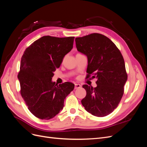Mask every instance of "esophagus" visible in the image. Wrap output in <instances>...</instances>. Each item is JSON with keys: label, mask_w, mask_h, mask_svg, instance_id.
<instances>
[{"label": "esophagus", "mask_w": 147, "mask_h": 147, "mask_svg": "<svg viewBox=\"0 0 147 147\" xmlns=\"http://www.w3.org/2000/svg\"><path fill=\"white\" fill-rule=\"evenodd\" d=\"M81 88V85L80 84H75V89H78Z\"/></svg>", "instance_id": "obj_1"}]
</instances>
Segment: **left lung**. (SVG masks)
Segmentation results:
<instances>
[{"label": "left lung", "mask_w": 147, "mask_h": 147, "mask_svg": "<svg viewBox=\"0 0 147 147\" xmlns=\"http://www.w3.org/2000/svg\"><path fill=\"white\" fill-rule=\"evenodd\" d=\"M75 43L77 50L88 57L86 78H97L96 88L83 85L86 95L82 104L94 116H107L117 107L124 94L127 75L123 57L115 44L100 34L77 37Z\"/></svg>", "instance_id": "obj_1"}]
</instances>
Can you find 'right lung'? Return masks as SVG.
Wrapping results in <instances>:
<instances>
[{
    "label": "right lung",
    "instance_id": "right-lung-1",
    "mask_svg": "<svg viewBox=\"0 0 147 147\" xmlns=\"http://www.w3.org/2000/svg\"><path fill=\"white\" fill-rule=\"evenodd\" d=\"M74 37L43 36L26 49L18 75L20 93L28 109L41 119L55 117L64 107L65 97L74 84L52 82L54 72L72 50Z\"/></svg>",
    "mask_w": 147,
    "mask_h": 147
}]
</instances>
